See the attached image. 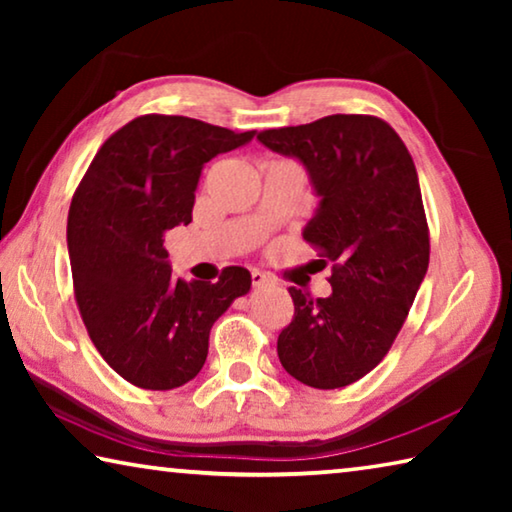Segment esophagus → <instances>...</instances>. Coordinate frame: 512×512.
Wrapping results in <instances>:
<instances>
[{
	"instance_id": "esophagus-1",
	"label": "esophagus",
	"mask_w": 512,
	"mask_h": 512,
	"mask_svg": "<svg viewBox=\"0 0 512 512\" xmlns=\"http://www.w3.org/2000/svg\"><path fill=\"white\" fill-rule=\"evenodd\" d=\"M250 277H253V287H264V284H275V280L268 273L264 271H253L250 273Z\"/></svg>"
}]
</instances>
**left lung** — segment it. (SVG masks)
Here are the masks:
<instances>
[{
  "mask_svg": "<svg viewBox=\"0 0 512 512\" xmlns=\"http://www.w3.org/2000/svg\"><path fill=\"white\" fill-rule=\"evenodd\" d=\"M257 140L307 167L320 207L302 237L332 262L329 298L289 289L293 318L277 357L302 384L343 388L386 357L427 273L418 171L402 137L372 115L268 128Z\"/></svg>",
  "mask_w": 512,
  "mask_h": 512,
  "instance_id": "8db88e82",
  "label": "left lung"
}]
</instances>
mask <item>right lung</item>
<instances>
[{
	"instance_id": "1",
	"label": "right lung",
	"mask_w": 512,
	"mask_h": 512,
	"mask_svg": "<svg viewBox=\"0 0 512 512\" xmlns=\"http://www.w3.org/2000/svg\"><path fill=\"white\" fill-rule=\"evenodd\" d=\"M180 115H142L112 133L72 196L74 298L94 348L119 377L171 391L201 372L214 320L250 289L244 266L219 282L171 275L164 232L192 221L201 169L253 140Z\"/></svg>"
}]
</instances>
